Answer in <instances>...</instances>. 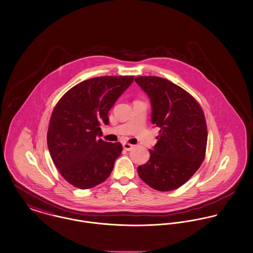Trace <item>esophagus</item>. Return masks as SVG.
Segmentation results:
<instances>
[{"instance_id":"34e87169","label":"esophagus","mask_w":253,"mask_h":253,"mask_svg":"<svg viewBox=\"0 0 253 253\" xmlns=\"http://www.w3.org/2000/svg\"><path fill=\"white\" fill-rule=\"evenodd\" d=\"M133 144H131V143H129V142H124L123 143V148L125 149V150H127V151H130L131 149H133Z\"/></svg>"}]
</instances>
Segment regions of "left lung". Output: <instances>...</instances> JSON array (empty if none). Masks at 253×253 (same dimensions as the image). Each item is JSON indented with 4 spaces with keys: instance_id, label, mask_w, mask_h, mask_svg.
<instances>
[{
    "instance_id": "1",
    "label": "left lung",
    "mask_w": 253,
    "mask_h": 253,
    "mask_svg": "<svg viewBox=\"0 0 253 253\" xmlns=\"http://www.w3.org/2000/svg\"><path fill=\"white\" fill-rule=\"evenodd\" d=\"M136 83L151 100L152 124L160 128L149 161L138 167L140 178L158 191L183 185L202 165L208 129L196 99L166 79L137 77Z\"/></svg>"
}]
</instances>
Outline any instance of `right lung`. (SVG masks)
Masks as SVG:
<instances>
[{
    "instance_id": "1",
    "label": "right lung",
    "mask_w": 253,
    "mask_h": 253,
    "mask_svg": "<svg viewBox=\"0 0 253 253\" xmlns=\"http://www.w3.org/2000/svg\"><path fill=\"white\" fill-rule=\"evenodd\" d=\"M134 81L133 76L98 77L75 85L58 101L49 120L47 146L62 176L80 189L104 182L122 151L102 139L100 121Z\"/></svg>"
}]
</instances>
